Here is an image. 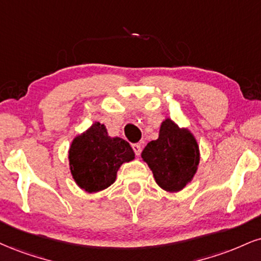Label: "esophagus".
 Here are the masks:
<instances>
[{
    "label": "esophagus",
    "instance_id": "obj_1",
    "mask_svg": "<svg viewBox=\"0 0 261 261\" xmlns=\"http://www.w3.org/2000/svg\"><path fill=\"white\" fill-rule=\"evenodd\" d=\"M133 149H134L135 154H136V155H140L141 152H142V147H141L140 143H134L133 144Z\"/></svg>",
    "mask_w": 261,
    "mask_h": 261
}]
</instances>
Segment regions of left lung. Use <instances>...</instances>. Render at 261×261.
<instances>
[{
    "instance_id": "left-lung-1",
    "label": "left lung",
    "mask_w": 261,
    "mask_h": 261,
    "mask_svg": "<svg viewBox=\"0 0 261 261\" xmlns=\"http://www.w3.org/2000/svg\"><path fill=\"white\" fill-rule=\"evenodd\" d=\"M141 156L163 190L177 192L196 174L199 148L190 131L166 119L161 126L158 140L150 141Z\"/></svg>"
}]
</instances>
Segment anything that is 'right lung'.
I'll list each match as a JSON object with an SVG mask.
<instances>
[{
  "label": "right lung",
  "instance_id": "right-lung-1",
  "mask_svg": "<svg viewBox=\"0 0 261 261\" xmlns=\"http://www.w3.org/2000/svg\"><path fill=\"white\" fill-rule=\"evenodd\" d=\"M134 158L135 153L127 141L109 137L106 126L99 122L77 136L69 150L74 180L90 193L111 186L122 163Z\"/></svg>",
  "mask_w": 261,
  "mask_h": 261
}]
</instances>
